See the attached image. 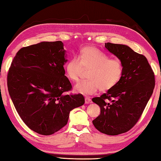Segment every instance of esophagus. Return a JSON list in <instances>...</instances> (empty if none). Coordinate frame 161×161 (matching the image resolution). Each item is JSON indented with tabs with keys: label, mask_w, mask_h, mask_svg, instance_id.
<instances>
[{
	"label": "esophagus",
	"mask_w": 161,
	"mask_h": 161,
	"mask_svg": "<svg viewBox=\"0 0 161 161\" xmlns=\"http://www.w3.org/2000/svg\"><path fill=\"white\" fill-rule=\"evenodd\" d=\"M85 102H86V104H90V103H91V99L90 97H86L85 98Z\"/></svg>",
	"instance_id": "esophagus-1"
}]
</instances>
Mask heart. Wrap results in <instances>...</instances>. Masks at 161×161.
I'll list each match as a JSON object with an SVG mask.
<instances>
[{
	"mask_svg": "<svg viewBox=\"0 0 161 161\" xmlns=\"http://www.w3.org/2000/svg\"><path fill=\"white\" fill-rule=\"evenodd\" d=\"M86 70H89V80H83L75 87L76 92L94 95L99 90L108 91L119 83L123 74V64L118 59H110L98 48L87 46L80 50L78 57H73L66 62L65 71L72 81L80 80Z\"/></svg>",
	"mask_w": 161,
	"mask_h": 161,
	"instance_id": "obj_1",
	"label": "heart"
}]
</instances>
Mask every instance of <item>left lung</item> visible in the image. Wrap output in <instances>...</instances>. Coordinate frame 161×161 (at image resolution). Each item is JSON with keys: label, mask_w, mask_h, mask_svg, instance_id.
Returning a JSON list of instances; mask_svg holds the SVG:
<instances>
[{"label": "left lung", "mask_w": 161, "mask_h": 161, "mask_svg": "<svg viewBox=\"0 0 161 161\" xmlns=\"http://www.w3.org/2000/svg\"><path fill=\"white\" fill-rule=\"evenodd\" d=\"M105 47L122 62L123 74L114 87L92 98L101 110L92 123L104 134L118 135L129 131L140 118L155 87V75L143 54L125 45L107 43Z\"/></svg>", "instance_id": "8db88e82"}]
</instances>
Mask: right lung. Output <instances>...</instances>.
<instances>
[{
    "mask_svg": "<svg viewBox=\"0 0 161 161\" xmlns=\"http://www.w3.org/2000/svg\"><path fill=\"white\" fill-rule=\"evenodd\" d=\"M62 41L41 42L18 51L9 69L8 92L26 126L50 135L67 124L69 113L83 105L81 94H66L72 86L66 76Z\"/></svg>",
    "mask_w": 161,
    "mask_h": 161,
    "instance_id": "right-lung-1",
    "label": "right lung"
}]
</instances>
